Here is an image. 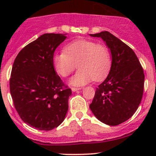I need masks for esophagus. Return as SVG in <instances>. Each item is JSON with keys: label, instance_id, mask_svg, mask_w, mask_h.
Masks as SVG:
<instances>
[{"label": "esophagus", "instance_id": "34e87169", "mask_svg": "<svg viewBox=\"0 0 156 156\" xmlns=\"http://www.w3.org/2000/svg\"><path fill=\"white\" fill-rule=\"evenodd\" d=\"M71 89H72V90L73 91V92H75V91L79 90H81V88H80V87H72V88H71Z\"/></svg>", "mask_w": 156, "mask_h": 156}]
</instances>
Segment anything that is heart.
Segmentation results:
<instances>
[{
    "label": "heart",
    "mask_w": 156,
    "mask_h": 156,
    "mask_svg": "<svg viewBox=\"0 0 156 156\" xmlns=\"http://www.w3.org/2000/svg\"><path fill=\"white\" fill-rule=\"evenodd\" d=\"M53 68L62 78L69 76L76 67L79 70L69 79L72 86H83L93 80L100 81L107 75L112 65L110 52L106 46L88 40H77L67 44L64 52L52 58Z\"/></svg>",
    "instance_id": "1"
}]
</instances>
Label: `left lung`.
<instances>
[{"label": "left lung", "instance_id": "8db88e82", "mask_svg": "<svg viewBox=\"0 0 156 156\" xmlns=\"http://www.w3.org/2000/svg\"><path fill=\"white\" fill-rule=\"evenodd\" d=\"M90 36L101 37L112 55L107 78L96 90L90 108L99 121L115 126L128 120L137 109L144 93V70L133 50L110 32Z\"/></svg>", "mask_w": 156, "mask_h": 156}]
</instances>
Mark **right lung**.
Masks as SVG:
<instances>
[{"label": "right lung", "instance_id": "1", "mask_svg": "<svg viewBox=\"0 0 156 156\" xmlns=\"http://www.w3.org/2000/svg\"><path fill=\"white\" fill-rule=\"evenodd\" d=\"M66 34L47 33L25 47L14 60L10 94L20 118L41 130L57 127L65 119L72 94L56 74L52 58Z\"/></svg>", "mask_w": 156, "mask_h": 156}]
</instances>
